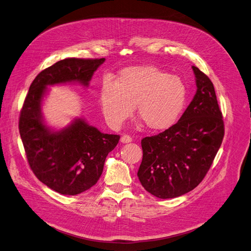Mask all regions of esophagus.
I'll list each match as a JSON object with an SVG mask.
<instances>
[{
	"mask_svg": "<svg viewBox=\"0 0 251 251\" xmlns=\"http://www.w3.org/2000/svg\"><path fill=\"white\" fill-rule=\"evenodd\" d=\"M131 141H132V137L129 136V135H127V134H125V135H123V136L121 137V142H122V143H129V142H131Z\"/></svg>",
	"mask_w": 251,
	"mask_h": 251,
	"instance_id": "1",
	"label": "esophagus"
}]
</instances>
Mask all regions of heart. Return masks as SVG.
<instances>
[{"label":"heart","mask_w":251,"mask_h":251,"mask_svg":"<svg viewBox=\"0 0 251 251\" xmlns=\"http://www.w3.org/2000/svg\"><path fill=\"white\" fill-rule=\"evenodd\" d=\"M187 100L183 80L152 65L122 71L116 82L104 81L100 105L106 122L119 129L131 118L135 106L147 128L164 130L176 123Z\"/></svg>","instance_id":"obj_1"}]
</instances>
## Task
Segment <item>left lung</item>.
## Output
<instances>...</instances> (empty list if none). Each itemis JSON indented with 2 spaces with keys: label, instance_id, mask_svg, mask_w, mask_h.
I'll return each mask as SVG.
<instances>
[{
  "label": "left lung",
  "instance_id": "obj_1",
  "mask_svg": "<svg viewBox=\"0 0 251 251\" xmlns=\"http://www.w3.org/2000/svg\"><path fill=\"white\" fill-rule=\"evenodd\" d=\"M197 92L179 120L157 135L141 140L137 173L142 187L159 199L194 190L210 170L224 137V122L211 79L192 66Z\"/></svg>",
  "mask_w": 251,
  "mask_h": 251
}]
</instances>
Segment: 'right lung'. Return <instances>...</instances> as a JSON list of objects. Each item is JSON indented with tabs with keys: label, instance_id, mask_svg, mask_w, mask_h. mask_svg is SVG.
Segmentation results:
<instances>
[{
	"label": "right lung",
	"instance_id": "right-lung-1",
	"mask_svg": "<svg viewBox=\"0 0 251 251\" xmlns=\"http://www.w3.org/2000/svg\"><path fill=\"white\" fill-rule=\"evenodd\" d=\"M104 61L70 57L43 70L32 81L20 112L19 132L30 169L62 195H78L96 185L120 136L104 134L81 118L59 131L50 130L43 122L42 99L47 86L78 81L87 87Z\"/></svg>",
	"mask_w": 251,
	"mask_h": 251
}]
</instances>
